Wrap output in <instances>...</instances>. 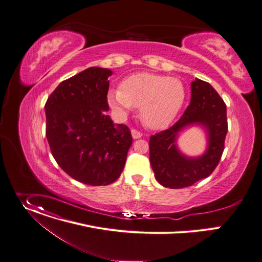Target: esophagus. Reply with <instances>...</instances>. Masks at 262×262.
<instances>
[{
	"mask_svg": "<svg viewBox=\"0 0 262 262\" xmlns=\"http://www.w3.org/2000/svg\"><path fill=\"white\" fill-rule=\"evenodd\" d=\"M132 136H133L134 139H139V138L142 137V133L139 132V130H137V129H133V130H132Z\"/></svg>",
	"mask_w": 262,
	"mask_h": 262,
	"instance_id": "1",
	"label": "esophagus"
}]
</instances>
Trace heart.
I'll return each instance as SVG.
<instances>
[{"label":"heart","instance_id":"1","mask_svg":"<svg viewBox=\"0 0 262 262\" xmlns=\"http://www.w3.org/2000/svg\"><path fill=\"white\" fill-rule=\"evenodd\" d=\"M108 103L125 115L132 107H140V118L150 128L169 124L185 100L182 81L174 77L140 72L125 77L120 90H112Z\"/></svg>","mask_w":262,"mask_h":262}]
</instances>
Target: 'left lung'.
<instances>
[{"label": "left lung", "mask_w": 262, "mask_h": 262, "mask_svg": "<svg viewBox=\"0 0 262 262\" xmlns=\"http://www.w3.org/2000/svg\"><path fill=\"white\" fill-rule=\"evenodd\" d=\"M201 124L208 133V148L199 158H188L175 145L177 133L190 124ZM228 132L226 103L213 86L199 78L191 83V101L168 129L149 139V160L156 180L164 187L181 189L208 178L219 165Z\"/></svg>", "instance_id": "left-lung-1"}]
</instances>
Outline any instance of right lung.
I'll use <instances>...</instances> for the list:
<instances>
[{
  "label": "right lung",
  "mask_w": 262,
  "mask_h": 262,
  "mask_svg": "<svg viewBox=\"0 0 262 262\" xmlns=\"http://www.w3.org/2000/svg\"><path fill=\"white\" fill-rule=\"evenodd\" d=\"M111 75L108 69L89 68L60 82L45 104L52 156L67 174L91 186L120 177L133 143L129 128L106 115Z\"/></svg>",
  "instance_id": "1"
}]
</instances>
